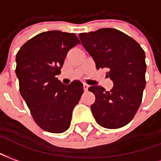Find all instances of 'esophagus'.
Returning a JSON list of instances; mask_svg holds the SVG:
<instances>
[{"label": "esophagus", "mask_w": 161, "mask_h": 161, "mask_svg": "<svg viewBox=\"0 0 161 161\" xmlns=\"http://www.w3.org/2000/svg\"><path fill=\"white\" fill-rule=\"evenodd\" d=\"M88 87H89V86L87 85V84H84V85H83V89H84V91H85V92H86V91L88 90Z\"/></svg>", "instance_id": "esophagus-1"}]
</instances>
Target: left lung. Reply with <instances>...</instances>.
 I'll return each mask as SVG.
<instances>
[{
    "mask_svg": "<svg viewBox=\"0 0 161 161\" xmlns=\"http://www.w3.org/2000/svg\"><path fill=\"white\" fill-rule=\"evenodd\" d=\"M82 45L94 60L96 69H108L113 88H88L95 95L92 115L100 126L118 129L133 119L140 107L146 86L145 52L127 34L113 28L80 33Z\"/></svg>",
    "mask_w": 161,
    "mask_h": 161,
    "instance_id": "left-lung-1",
    "label": "left lung"
}]
</instances>
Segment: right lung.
<instances>
[{"label": "right lung", "instance_id": "add662e5", "mask_svg": "<svg viewBox=\"0 0 161 161\" xmlns=\"http://www.w3.org/2000/svg\"><path fill=\"white\" fill-rule=\"evenodd\" d=\"M80 43L75 33L45 31L28 40L16 55L20 94L35 123L47 132L63 133L69 129L73 110L83 93L79 80L66 86L56 77L69 50Z\"/></svg>", "mask_w": 161, "mask_h": 161}]
</instances>
